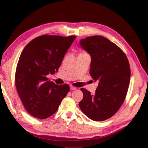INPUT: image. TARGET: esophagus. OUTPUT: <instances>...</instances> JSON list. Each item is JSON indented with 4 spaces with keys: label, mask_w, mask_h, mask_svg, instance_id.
<instances>
[{
    "label": "esophagus",
    "mask_w": 148,
    "mask_h": 148,
    "mask_svg": "<svg viewBox=\"0 0 148 148\" xmlns=\"http://www.w3.org/2000/svg\"><path fill=\"white\" fill-rule=\"evenodd\" d=\"M70 88H71V90H74L77 89V88L74 87V86H71V87H70Z\"/></svg>",
    "instance_id": "esophagus-1"
}]
</instances>
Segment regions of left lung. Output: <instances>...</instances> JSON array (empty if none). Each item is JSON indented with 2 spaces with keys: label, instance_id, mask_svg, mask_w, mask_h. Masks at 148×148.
Wrapping results in <instances>:
<instances>
[{
  "label": "left lung",
  "instance_id": "left-lung-1",
  "mask_svg": "<svg viewBox=\"0 0 148 148\" xmlns=\"http://www.w3.org/2000/svg\"><path fill=\"white\" fill-rule=\"evenodd\" d=\"M80 45L91 56L90 75L99 83L95 95L81 88L83 98L79 106L90 119L106 120L124 101L130 82V63L121 48L104 37H87L80 41Z\"/></svg>",
  "mask_w": 148,
  "mask_h": 148
}]
</instances>
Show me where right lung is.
<instances>
[{"label":"right lung","mask_w":148,"mask_h":148,"mask_svg":"<svg viewBox=\"0 0 148 148\" xmlns=\"http://www.w3.org/2000/svg\"><path fill=\"white\" fill-rule=\"evenodd\" d=\"M76 36L43 35L29 42L19 57L15 72V86L23 103L32 116L47 119L57 111L70 90L68 84L48 81V74L60 68Z\"/></svg>","instance_id":"obj_1"}]
</instances>
